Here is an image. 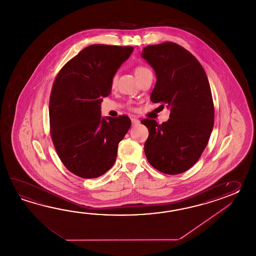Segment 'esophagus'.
<instances>
[{"label": "esophagus", "instance_id": "esophagus-1", "mask_svg": "<svg viewBox=\"0 0 256 256\" xmlns=\"http://www.w3.org/2000/svg\"><path fill=\"white\" fill-rule=\"evenodd\" d=\"M139 124H140V120L134 119V118H132V126H138Z\"/></svg>", "mask_w": 256, "mask_h": 256}]
</instances>
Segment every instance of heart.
<instances>
[{"label": "heart", "mask_w": 256, "mask_h": 256, "mask_svg": "<svg viewBox=\"0 0 256 256\" xmlns=\"http://www.w3.org/2000/svg\"><path fill=\"white\" fill-rule=\"evenodd\" d=\"M147 70L148 68H147L146 66H137L136 68H134V74H136V76H138L139 74H141L144 71ZM115 85H116V76H114L112 78V80H110V86L114 88Z\"/></svg>", "instance_id": "1"}]
</instances>
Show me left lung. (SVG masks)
I'll list each match as a JSON object with an SVG mask.
<instances>
[{
	"label": "left lung",
	"instance_id": "left-lung-1",
	"mask_svg": "<svg viewBox=\"0 0 256 256\" xmlns=\"http://www.w3.org/2000/svg\"><path fill=\"white\" fill-rule=\"evenodd\" d=\"M142 56L152 66L158 78L151 102L170 107L166 122L141 120L149 130L144 144L147 160L164 174H181L200 159L214 126L206 72L190 52L173 42L147 46Z\"/></svg>",
	"mask_w": 256,
	"mask_h": 256
}]
</instances>
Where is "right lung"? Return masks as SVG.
<instances>
[{
    "label": "right lung",
    "mask_w": 256,
    "mask_h": 256,
    "mask_svg": "<svg viewBox=\"0 0 256 256\" xmlns=\"http://www.w3.org/2000/svg\"><path fill=\"white\" fill-rule=\"evenodd\" d=\"M132 46L92 44L66 62L54 78L49 100L50 134L61 162L82 178H96L115 163L130 118L100 116L110 80Z\"/></svg>",
    "instance_id": "add662e5"
}]
</instances>
